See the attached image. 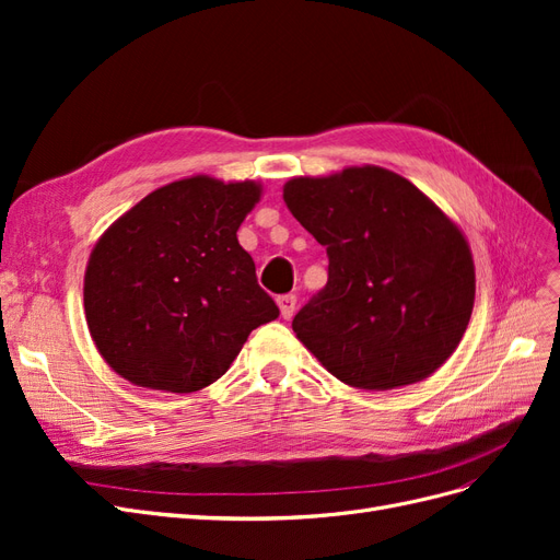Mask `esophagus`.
<instances>
[{"label": "esophagus", "mask_w": 560, "mask_h": 560, "mask_svg": "<svg viewBox=\"0 0 560 560\" xmlns=\"http://www.w3.org/2000/svg\"><path fill=\"white\" fill-rule=\"evenodd\" d=\"M278 306H280V315L284 319H290L294 315V308H296V296L294 294L278 296Z\"/></svg>", "instance_id": "34e87169"}]
</instances>
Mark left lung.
I'll return each mask as SVG.
<instances>
[{"label": "left lung", "mask_w": 560, "mask_h": 560, "mask_svg": "<svg viewBox=\"0 0 560 560\" xmlns=\"http://www.w3.org/2000/svg\"><path fill=\"white\" fill-rule=\"evenodd\" d=\"M282 198L329 257L325 290L292 322L299 341L358 389L432 376L460 346L477 292L460 226L378 165L292 177Z\"/></svg>", "instance_id": "8db88e82"}]
</instances>
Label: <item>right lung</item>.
<instances>
[{"label":"right lung","mask_w":560,"mask_h":560,"mask_svg":"<svg viewBox=\"0 0 560 560\" xmlns=\"http://www.w3.org/2000/svg\"><path fill=\"white\" fill-rule=\"evenodd\" d=\"M261 191L252 179L184 177L100 235L83 276V311L118 376L196 393L226 374L252 329L280 315L235 235Z\"/></svg>","instance_id":"right-lung-1"}]
</instances>
